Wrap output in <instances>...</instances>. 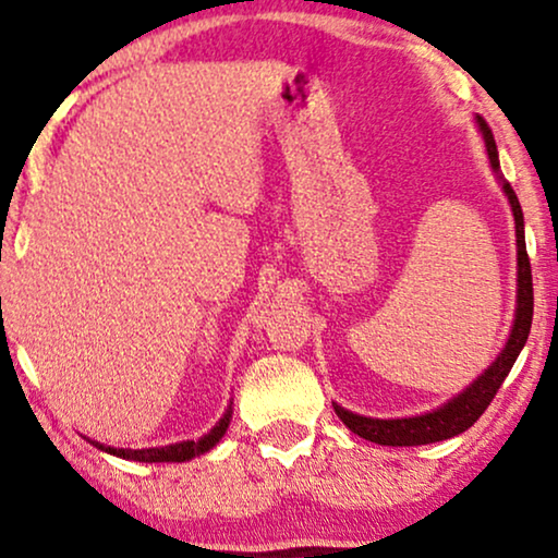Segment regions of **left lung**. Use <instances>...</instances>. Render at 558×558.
<instances>
[{
  "label": "left lung",
  "mask_w": 558,
  "mask_h": 558,
  "mask_svg": "<svg viewBox=\"0 0 558 558\" xmlns=\"http://www.w3.org/2000/svg\"><path fill=\"white\" fill-rule=\"evenodd\" d=\"M476 122H480V130L484 135V146H487L492 169L500 171L495 135H492L487 120L480 118V114H476ZM502 190L508 194L512 205V215H515V235H518V310H515V325H512L508 345H505V351L497 356L495 364H492L487 372H484L480 379L466 389V392L453 397V400L446 402L444 408L425 412V415L400 417V421H376V417L353 415V412L338 408L336 404V415L341 417V421L349 425V430L356 433V436L379 446L436 444V440L453 438L459 436V433H464L466 428H472V425L480 421L482 412L489 408V402L495 400L497 389L502 387L505 376L510 374L518 353L523 351L527 332H531V320H533V277H531V258H527V251H525L523 209H520V202L510 184H502Z\"/></svg>",
  "instance_id": "left-lung-1"
}]
</instances>
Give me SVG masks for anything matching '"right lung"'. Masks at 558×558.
<instances>
[{"label": "right lung", "instance_id": "1", "mask_svg": "<svg viewBox=\"0 0 558 558\" xmlns=\"http://www.w3.org/2000/svg\"><path fill=\"white\" fill-rule=\"evenodd\" d=\"M228 423H230V410L226 412V415H222V421L217 423L215 428L209 430L205 438H199V440H182V444L163 446V448H137V451H133V448H112V446L94 444V440H92V444L97 446V448H102V451H107V453L120 456V459L146 461V464H158V461H190V459H194V456L209 451V448H213L217 440L226 436Z\"/></svg>", "mask_w": 558, "mask_h": 558}]
</instances>
